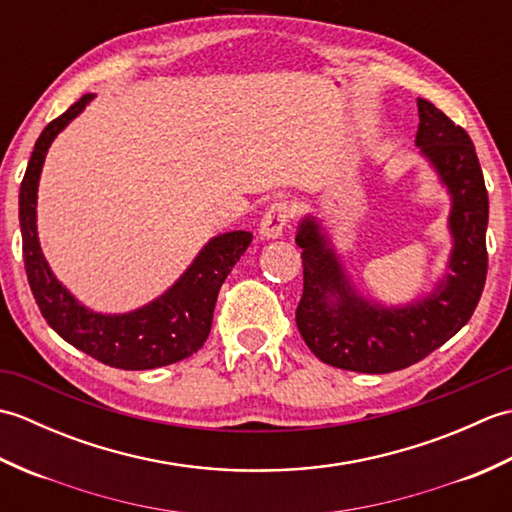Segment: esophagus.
I'll return each instance as SVG.
<instances>
[{
    "mask_svg": "<svg viewBox=\"0 0 512 512\" xmlns=\"http://www.w3.org/2000/svg\"><path fill=\"white\" fill-rule=\"evenodd\" d=\"M292 209L286 200H275L268 206L262 222H259V235L264 239H275L284 235V228L290 222Z\"/></svg>",
    "mask_w": 512,
    "mask_h": 512,
    "instance_id": "obj_1",
    "label": "esophagus"
}]
</instances>
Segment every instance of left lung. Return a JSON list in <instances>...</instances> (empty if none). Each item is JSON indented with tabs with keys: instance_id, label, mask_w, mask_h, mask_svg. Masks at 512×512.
Returning a JSON list of instances; mask_svg holds the SVG:
<instances>
[{
	"instance_id": "8db88e82",
	"label": "left lung",
	"mask_w": 512,
	"mask_h": 512,
	"mask_svg": "<svg viewBox=\"0 0 512 512\" xmlns=\"http://www.w3.org/2000/svg\"><path fill=\"white\" fill-rule=\"evenodd\" d=\"M418 116L416 145L453 195V275L436 295L409 308H372L354 297L317 222L303 220L297 233L303 295L295 319L310 352L332 367L361 374L405 369L460 332L480 303L488 273V193L480 160L471 136L436 105L418 99Z\"/></svg>"
}]
</instances>
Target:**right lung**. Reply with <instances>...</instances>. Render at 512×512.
<instances>
[{
  "label": "right lung",
  "instance_id": "obj_1",
  "mask_svg": "<svg viewBox=\"0 0 512 512\" xmlns=\"http://www.w3.org/2000/svg\"><path fill=\"white\" fill-rule=\"evenodd\" d=\"M92 94H83L68 112L54 118L37 138L19 189V224L24 239V264L32 295L50 328L76 350L118 369H154L189 358L211 332L213 310L224 279L250 246L246 231L224 233L204 246L180 281L149 306L118 317L85 310L65 290L39 248L37 239V182L46 151Z\"/></svg>",
  "mask_w": 512,
  "mask_h": 512
}]
</instances>
